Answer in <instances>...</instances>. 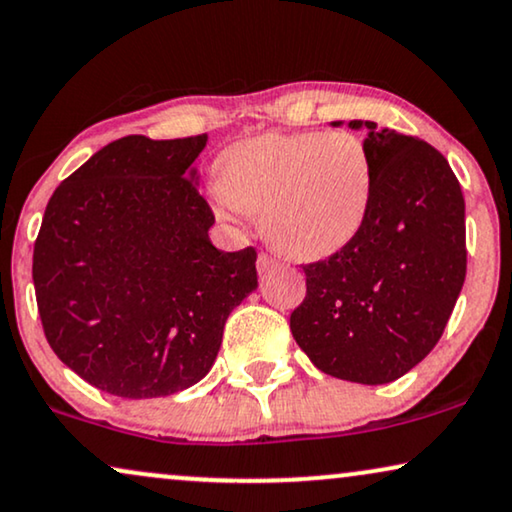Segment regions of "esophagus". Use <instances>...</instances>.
<instances>
[{
    "label": "esophagus",
    "instance_id": "esophagus-1",
    "mask_svg": "<svg viewBox=\"0 0 512 512\" xmlns=\"http://www.w3.org/2000/svg\"><path fill=\"white\" fill-rule=\"evenodd\" d=\"M274 267H276V260L269 255V252H260V255H257V271H260V274Z\"/></svg>",
    "mask_w": 512,
    "mask_h": 512
}]
</instances>
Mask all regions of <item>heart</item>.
Masks as SVG:
<instances>
[{
  "instance_id": "b5f03b06",
  "label": "heart",
  "mask_w": 512,
  "mask_h": 512,
  "mask_svg": "<svg viewBox=\"0 0 512 512\" xmlns=\"http://www.w3.org/2000/svg\"><path fill=\"white\" fill-rule=\"evenodd\" d=\"M215 210L238 224L262 217L264 236L292 260L342 250L363 227L374 173L363 140L346 131L264 133L217 161Z\"/></svg>"
}]
</instances>
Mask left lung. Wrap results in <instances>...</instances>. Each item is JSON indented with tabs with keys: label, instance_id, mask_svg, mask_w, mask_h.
I'll return each instance as SVG.
<instances>
[{
	"label": "left lung",
	"instance_id": "8db88e82",
	"mask_svg": "<svg viewBox=\"0 0 512 512\" xmlns=\"http://www.w3.org/2000/svg\"><path fill=\"white\" fill-rule=\"evenodd\" d=\"M349 126L367 128L370 210L342 250L302 267L306 297L290 330L320 372L377 386L410 372L445 332L466 278V203L428 142L374 121Z\"/></svg>",
	"mask_w": 512,
	"mask_h": 512
}]
</instances>
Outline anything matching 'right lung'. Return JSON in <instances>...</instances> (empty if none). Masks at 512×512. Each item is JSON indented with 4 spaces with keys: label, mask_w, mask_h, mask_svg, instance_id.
<instances>
[{
    "label": "right lung",
    "mask_w": 512,
    "mask_h": 512,
    "mask_svg": "<svg viewBox=\"0 0 512 512\" xmlns=\"http://www.w3.org/2000/svg\"><path fill=\"white\" fill-rule=\"evenodd\" d=\"M208 135L109 142L53 192L32 281L51 349L100 391L161 398L213 367L229 313L257 288V252L210 243L196 187Z\"/></svg>",
    "instance_id": "1"
}]
</instances>
